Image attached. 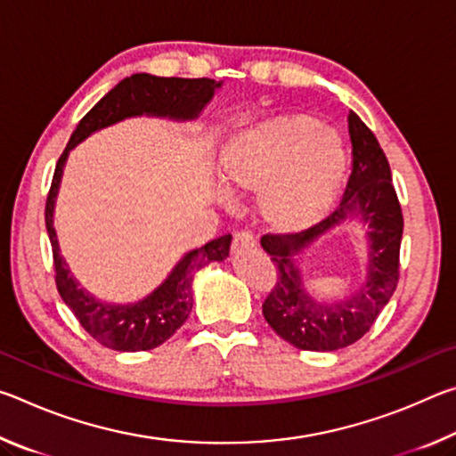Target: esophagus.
<instances>
[{"label":"esophagus","mask_w":456,"mask_h":456,"mask_svg":"<svg viewBox=\"0 0 456 456\" xmlns=\"http://www.w3.org/2000/svg\"><path fill=\"white\" fill-rule=\"evenodd\" d=\"M253 247H256V239H253L249 231H239V233H235L233 237V245H231V249L239 256V253L249 251Z\"/></svg>","instance_id":"1"}]
</instances>
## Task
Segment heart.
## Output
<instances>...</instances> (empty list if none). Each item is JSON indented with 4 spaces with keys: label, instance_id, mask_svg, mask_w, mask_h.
<instances>
[{
    "label": "heart",
    "instance_id": "heart-1",
    "mask_svg": "<svg viewBox=\"0 0 456 456\" xmlns=\"http://www.w3.org/2000/svg\"><path fill=\"white\" fill-rule=\"evenodd\" d=\"M346 171L342 136L307 114L247 126L219 157L221 183L231 191H259V217L280 231L314 225L334 203Z\"/></svg>",
    "mask_w": 456,
    "mask_h": 456
}]
</instances>
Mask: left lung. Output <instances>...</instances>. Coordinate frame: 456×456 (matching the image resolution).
<instances>
[{
	"label": "left lung",
	"instance_id": "8db88e82",
	"mask_svg": "<svg viewBox=\"0 0 456 456\" xmlns=\"http://www.w3.org/2000/svg\"><path fill=\"white\" fill-rule=\"evenodd\" d=\"M348 130L352 175L336 211L299 233L261 237V247L277 267V281L264 302V318L277 336L299 350L331 352L358 342L372 328L398 283L404 221L388 159L356 112H350ZM350 216H358L369 225L367 283L344 303L320 305L303 289L301 273L292 257L328 228Z\"/></svg>",
	"mask_w": 456,
	"mask_h": 456
}]
</instances>
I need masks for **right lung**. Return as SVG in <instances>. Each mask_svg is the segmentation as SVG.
<instances>
[{
    "instance_id": "right-lung-1",
    "label": "right lung",
    "mask_w": 456,
    "mask_h": 456,
    "mask_svg": "<svg viewBox=\"0 0 456 456\" xmlns=\"http://www.w3.org/2000/svg\"><path fill=\"white\" fill-rule=\"evenodd\" d=\"M219 86L221 82L211 78H160L152 74H133L130 78L118 82L102 100H98L94 108L78 122L70 142L58 159L48 200H45V229L52 243L56 288L80 326L106 348L117 352H141L167 342L192 310V275L200 267L209 265L211 261L227 259L231 235L213 239L199 249L189 251L175 265L171 275L141 302L126 305L98 302L80 288V283L70 273L64 257L60 256L56 229H53V207H56L68 152L96 130L117 125L130 117L146 114V117L171 120L197 118Z\"/></svg>"
}]
</instances>
